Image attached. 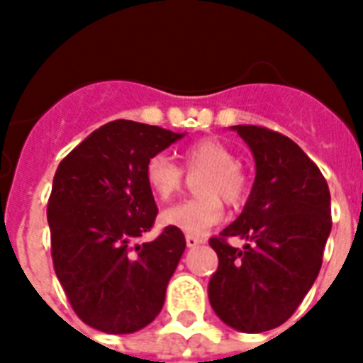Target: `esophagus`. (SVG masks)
Returning <instances> with one entry per match:
<instances>
[{
	"mask_svg": "<svg viewBox=\"0 0 363 363\" xmlns=\"http://www.w3.org/2000/svg\"><path fill=\"white\" fill-rule=\"evenodd\" d=\"M201 242H203V239L201 238H196V235H186V245L190 248L198 247V245H201Z\"/></svg>",
	"mask_w": 363,
	"mask_h": 363,
	"instance_id": "34e87169",
	"label": "esophagus"
}]
</instances>
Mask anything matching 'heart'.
<instances>
[{
	"mask_svg": "<svg viewBox=\"0 0 363 363\" xmlns=\"http://www.w3.org/2000/svg\"><path fill=\"white\" fill-rule=\"evenodd\" d=\"M182 164L188 171L205 169L198 181L201 196L165 209L162 218L167 226L186 235H199L220 222L224 215L220 198L228 205L241 203L248 192V179L238 165L232 148L215 137H205L188 145L182 150ZM145 179L154 196L167 201L182 188L184 173L167 154H154L145 167Z\"/></svg>",
	"mask_w": 363,
	"mask_h": 363,
	"instance_id": "obj_1",
	"label": "heart"
}]
</instances>
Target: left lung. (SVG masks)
<instances>
[{
    "label": "left lung",
    "mask_w": 363,
    "mask_h": 363,
    "mask_svg": "<svg viewBox=\"0 0 363 363\" xmlns=\"http://www.w3.org/2000/svg\"><path fill=\"white\" fill-rule=\"evenodd\" d=\"M252 150L256 179L238 220L209 245L218 269L209 301L233 330L259 333L294 315L318 277L332 232L326 179L301 148L262 125H233ZM230 237L245 238L242 249Z\"/></svg>",
    "instance_id": "8db88e82"
}]
</instances>
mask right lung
<instances>
[{
    "instance_id": "right-lung-1",
    "label": "right lung",
    "mask_w": 363,
    "mask_h": 363,
    "mask_svg": "<svg viewBox=\"0 0 363 363\" xmlns=\"http://www.w3.org/2000/svg\"><path fill=\"white\" fill-rule=\"evenodd\" d=\"M184 133L133 121L92 131L60 162L48 198L52 264L71 307L105 333H133L164 307L186 241L167 226L154 241L158 207L145 167Z\"/></svg>"
}]
</instances>
